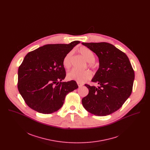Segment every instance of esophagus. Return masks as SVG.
Returning <instances> with one entry per match:
<instances>
[{
    "instance_id": "1",
    "label": "esophagus",
    "mask_w": 150,
    "mask_h": 150,
    "mask_svg": "<svg viewBox=\"0 0 150 150\" xmlns=\"http://www.w3.org/2000/svg\"><path fill=\"white\" fill-rule=\"evenodd\" d=\"M78 85L79 87V88H80V87H81V86H83V84L80 83H78Z\"/></svg>"
}]
</instances>
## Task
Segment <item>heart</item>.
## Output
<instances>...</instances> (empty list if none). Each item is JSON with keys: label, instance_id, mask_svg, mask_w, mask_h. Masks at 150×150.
Wrapping results in <instances>:
<instances>
[{"label": "heart", "instance_id": "1", "mask_svg": "<svg viewBox=\"0 0 150 150\" xmlns=\"http://www.w3.org/2000/svg\"><path fill=\"white\" fill-rule=\"evenodd\" d=\"M80 53L84 57L87 62H88V66L92 69H96L97 66L94 63L96 56L93 51L86 47H81L79 49ZM73 55V51L69 52L63 59V64L64 67L69 69L71 67L72 64V59ZM92 76V74L88 70L86 71H79L76 69H72L68 72L67 74V78L70 80H75L78 83H84L86 80H89Z\"/></svg>", "mask_w": 150, "mask_h": 150}]
</instances>
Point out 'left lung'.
I'll list each match as a JSON object with an SVG mask.
<instances>
[{"mask_svg": "<svg viewBox=\"0 0 150 150\" xmlns=\"http://www.w3.org/2000/svg\"><path fill=\"white\" fill-rule=\"evenodd\" d=\"M99 58L100 67L92 80L100 86L86 84L88 94L82 99L86 111L96 116L114 113L130 96L134 71L128 56L111 44L82 43Z\"/></svg>", "mask_w": 150, "mask_h": 150, "instance_id": "left-lung-1", "label": "left lung"}]
</instances>
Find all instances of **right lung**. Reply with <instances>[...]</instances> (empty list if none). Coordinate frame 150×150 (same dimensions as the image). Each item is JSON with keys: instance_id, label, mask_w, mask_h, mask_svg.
<instances>
[{"instance_id": "obj_1", "label": "right lung", "mask_w": 150, "mask_h": 150, "mask_svg": "<svg viewBox=\"0 0 150 150\" xmlns=\"http://www.w3.org/2000/svg\"><path fill=\"white\" fill-rule=\"evenodd\" d=\"M80 43L47 44L29 52L18 70L17 87L26 105L36 111L48 114L62 106L66 96L78 88L66 76L64 56Z\"/></svg>"}]
</instances>
